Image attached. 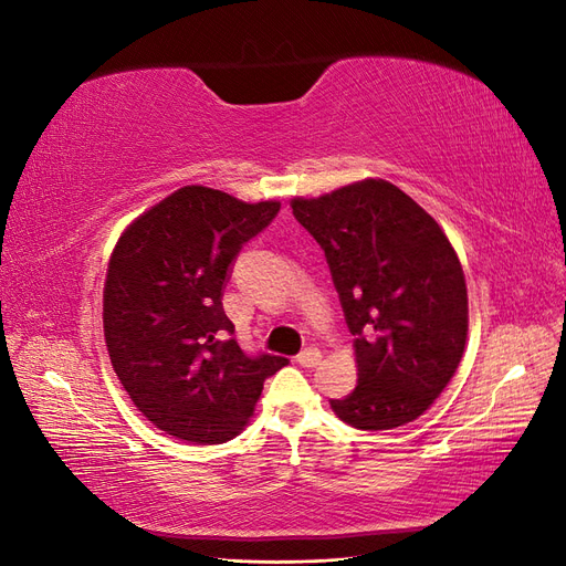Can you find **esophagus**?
<instances>
[{
  "mask_svg": "<svg viewBox=\"0 0 566 566\" xmlns=\"http://www.w3.org/2000/svg\"><path fill=\"white\" fill-rule=\"evenodd\" d=\"M297 364L304 368H316L321 364V352L316 347H306L304 352H300Z\"/></svg>",
  "mask_w": 566,
  "mask_h": 566,
  "instance_id": "34e87169",
  "label": "esophagus"
}]
</instances>
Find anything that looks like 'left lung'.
Returning a JSON list of instances; mask_svg holds the SVG:
<instances>
[{"label": "left lung", "mask_w": 566, "mask_h": 566, "mask_svg": "<svg viewBox=\"0 0 566 566\" xmlns=\"http://www.w3.org/2000/svg\"><path fill=\"white\" fill-rule=\"evenodd\" d=\"M328 260L354 339L358 385L333 399L356 430L420 418L451 382L468 342V285L437 219L385 179L290 200Z\"/></svg>", "instance_id": "1"}]
</instances>
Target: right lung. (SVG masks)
I'll use <instances>...</instances> for the list:
<instances>
[{
  "instance_id": "right-lung-1",
  "label": "right lung",
  "mask_w": 566,
  "mask_h": 566,
  "mask_svg": "<svg viewBox=\"0 0 566 566\" xmlns=\"http://www.w3.org/2000/svg\"><path fill=\"white\" fill-rule=\"evenodd\" d=\"M281 210L208 186H184L117 238L104 285V335L117 380L169 437L224 443L254 416L264 380L287 358L248 356L224 339L221 306L238 250Z\"/></svg>"
}]
</instances>
